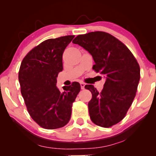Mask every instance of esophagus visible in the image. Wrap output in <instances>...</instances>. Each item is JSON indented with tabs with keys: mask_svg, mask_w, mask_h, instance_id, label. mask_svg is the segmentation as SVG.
<instances>
[{
	"mask_svg": "<svg viewBox=\"0 0 156 156\" xmlns=\"http://www.w3.org/2000/svg\"><path fill=\"white\" fill-rule=\"evenodd\" d=\"M80 85H81V89H84V87H85V84L84 82H81L80 83Z\"/></svg>",
	"mask_w": 156,
	"mask_h": 156,
	"instance_id": "34e87169",
	"label": "esophagus"
}]
</instances>
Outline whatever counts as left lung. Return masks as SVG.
Listing matches in <instances>:
<instances>
[{
	"label": "left lung",
	"mask_w": 156,
	"mask_h": 156,
	"mask_svg": "<svg viewBox=\"0 0 156 156\" xmlns=\"http://www.w3.org/2000/svg\"><path fill=\"white\" fill-rule=\"evenodd\" d=\"M77 44L90 53L95 65L93 69L106 79L101 92L93 85L85 88L92 94L88 104L91 120L108 128L124 118L131 106L140 80V67L129 48L105 32H91L74 38Z\"/></svg>",
	"instance_id": "1"
}]
</instances>
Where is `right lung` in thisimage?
<instances>
[{"label": "right lung", "instance_id": "1", "mask_svg": "<svg viewBox=\"0 0 156 156\" xmlns=\"http://www.w3.org/2000/svg\"><path fill=\"white\" fill-rule=\"evenodd\" d=\"M74 35L44 40L27 53L18 73L20 91L32 119L46 129L63 127L71 118L72 103L80 91V83L56 86L62 71V55Z\"/></svg>", "mask_w": 156, "mask_h": 156}]
</instances>
